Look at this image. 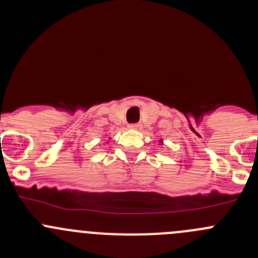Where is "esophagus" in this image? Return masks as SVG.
<instances>
[{"label":"esophagus","instance_id":"1","mask_svg":"<svg viewBox=\"0 0 258 258\" xmlns=\"http://www.w3.org/2000/svg\"><path fill=\"white\" fill-rule=\"evenodd\" d=\"M128 127L131 130H140V128H141V124H140V123H132V124H130Z\"/></svg>","mask_w":258,"mask_h":258}]
</instances>
